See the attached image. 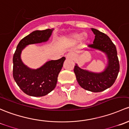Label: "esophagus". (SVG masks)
Wrapping results in <instances>:
<instances>
[{
  "label": "esophagus",
  "mask_w": 129,
  "mask_h": 129,
  "mask_svg": "<svg viewBox=\"0 0 129 129\" xmlns=\"http://www.w3.org/2000/svg\"><path fill=\"white\" fill-rule=\"evenodd\" d=\"M74 55L73 53H68L67 55H66V58L67 59H73Z\"/></svg>",
  "instance_id": "obj_1"
}]
</instances>
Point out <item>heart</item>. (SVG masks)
Here are the masks:
<instances>
[{
  "label": "heart",
  "instance_id": "heart-1",
  "mask_svg": "<svg viewBox=\"0 0 129 129\" xmlns=\"http://www.w3.org/2000/svg\"><path fill=\"white\" fill-rule=\"evenodd\" d=\"M82 37H83V34H79V33H76V34H73L72 35L70 36V38H69V40L71 42H78V41L80 40L81 39ZM86 35L84 36V38H86Z\"/></svg>",
  "mask_w": 129,
  "mask_h": 129
}]
</instances>
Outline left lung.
I'll use <instances>...</instances> for the list:
<instances>
[{
    "label": "left lung",
    "mask_w": 129,
    "mask_h": 129,
    "mask_svg": "<svg viewBox=\"0 0 129 129\" xmlns=\"http://www.w3.org/2000/svg\"><path fill=\"white\" fill-rule=\"evenodd\" d=\"M95 35L92 44L89 47L101 50L107 55L109 59L106 70L100 73H94L74 66V72L79 86L87 91L94 92H101L112 86L120 70L116 47L109 37L95 28H91Z\"/></svg>",
    "instance_id": "1"
}]
</instances>
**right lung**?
<instances>
[{"label": "right lung", "instance_id": "obj_1", "mask_svg": "<svg viewBox=\"0 0 129 129\" xmlns=\"http://www.w3.org/2000/svg\"><path fill=\"white\" fill-rule=\"evenodd\" d=\"M53 30H36L20 40L13 56V77L22 91L27 95L41 97L55 89L58 76L63 67L64 57L46 62L40 68L31 70L22 63V50L28 45L46 42Z\"/></svg>", "mask_w": 129, "mask_h": 129}]
</instances>
